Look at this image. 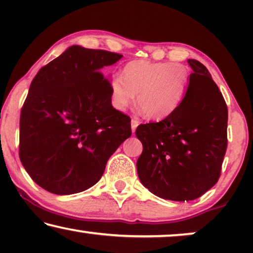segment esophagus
Returning a JSON list of instances; mask_svg holds the SVG:
<instances>
[{
	"label": "esophagus",
	"mask_w": 253,
	"mask_h": 253,
	"mask_svg": "<svg viewBox=\"0 0 253 253\" xmlns=\"http://www.w3.org/2000/svg\"><path fill=\"white\" fill-rule=\"evenodd\" d=\"M138 126H139V121L136 120V119L131 120V130H132L133 133H134V131H136Z\"/></svg>",
	"instance_id": "1"
}]
</instances>
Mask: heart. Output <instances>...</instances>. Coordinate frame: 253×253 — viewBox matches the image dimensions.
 <instances>
[{"label": "heart", "mask_w": 253, "mask_h": 253, "mask_svg": "<svg viewBox=\"0 0 253 253\" xmlns=\"http://www.w3.org/2000/svg\"><path fill=\"white\" fill-rule=\"evenodd\" d=\"M190 72L185 65L171 62L132 61L123 76L110 81V100L117 110H126L134 101L151 120H162L181 106L188 92Z\"/></svg>", "instance_id": "b5f03b06"}]
</instances>
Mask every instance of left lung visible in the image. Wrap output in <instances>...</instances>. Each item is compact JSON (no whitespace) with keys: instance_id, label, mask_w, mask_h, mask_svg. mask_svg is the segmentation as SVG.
Returning a JSON list of instances; mask_svg holds the SVG:
<instances>
[{"instance_id":"obj_1","label":"left lung","mask_w":253,"mask_h":253,"mask_svg":"<svg viewBox=\"0 0 253 253\" xmlns=\"http://www.w3.org/2000/svg\"><path fill=\"white\" fill-rule=\"evenodd\" d=\"M193 72L181 106L160 122L140 124L143 144L137 171L145 188L160 198H199L221 175L227 151L228 108L204 64L188 60Z\"/></svg>"}]
</instances>
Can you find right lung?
<instances>
[{"label":"right lung","instance_id":"right-lung-1","mask_svg":"<svg viewBox=\"0 0 253 253\" xmlns=\"http://www.w3.org/2000/svg\"><path fill=\"white\" fill-rule=\"evenodd\" d=\"M121 57L71 46L33 78L20 113L19 158L42 189L72 195L91 188L131 136L130 117L112 106L102 72Z\"/></svg>","mask_w":253,"mask_h":253}]
</instances>
